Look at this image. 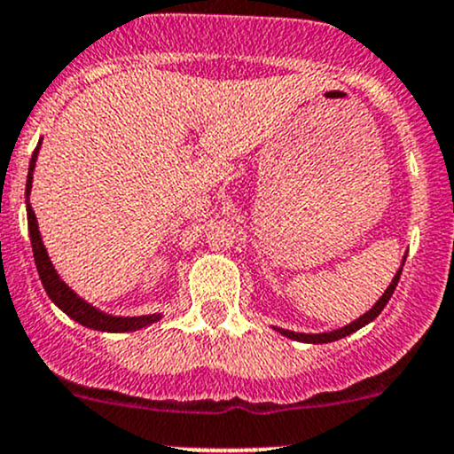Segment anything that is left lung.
Segmentation results:
<instances>
[{"mask_svg": "<svg viewBox=\"0 0 454 454\" xmlns=\"http://www.w3.org/2000/svg\"><path fill=\"white\" fill-rule=\"evenodd\" d=\"M404 261H406V256H404V259H402V265H404ZM400 274H402V268L397 270L395 277H393V281L388 283V287H387V290H384V294L380 296L378 301H375L373 308H371L367 314L360 316V318L351 320V323H349V325H345V327H340V329H332V332H323V333H301V332H290V329H281V327H274V329H277V332L281 333V336L292 338V340H299V342H309V345H325V342L340 340V338H345V336H349V333L358 332L360 327H364V325H369L371 320L378 318L380 312H382V309L387 308L388 301H391L393 292H395L397 281H400Z\"/></svg>", "mask_w": 454, "mask_h": 454, "instance_id": "8db88e82", "label": "left lung"}]
</instances>
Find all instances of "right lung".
Returning a JSON list of instances; mask_svg holds the SVG:
<instances>
[{
	"instance_id": "add662e5",
	"label": "right lung",
	"mask_w": 454,
	"mask_h": 454,
	"mask_svg": "<svg viewBox=\"0 0 454 454\" xmlns=\"http://www.w3.org/2000/svg\"><path fill=\"white\" fill-rule=\"evenodd\" d=\"M39 145H36L35 153H32L30 167H28V182H26V210H28V231H30V244H32V253H35V263H36V272H39L41 283H43L45 292H48L50 301L57 305L59 309H63L72 320H76L83 327L96 329V332H112V333H121V332H136V329L149 327V325L158 323L162 318V314H145V316H112L100 312L98 308L87 303L85 299H81L66 281H61L59 272L54 270L52 261H50L48 250H45L43 241H41V232H39V223H36V215L30 206V189H32V173H35V164H36V155H39Z\"/></svg>"
}]
</instances>
